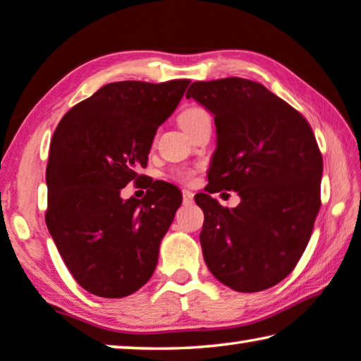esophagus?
<instances>
[{"label":"esophagus","mask_w":361,"mask_h":361,"mask_svg":"<svg viewBox=\"0 0 361 361\" xmlns=\"http://www.w3.org/2000/svg\"><path fill=\"white\" fill-rule=\"evenodd\" d=\"M194 199V192L190 190H183V202L185 204H191Z\"/></svg>","instance_id":"obj_1"}]
</instances>
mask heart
Here are the masks:
<instances>
[{
  "label": "heart",
  "mask_w": 361,
  "mask_h": 361,
  "mask_svg": "<svg viewBox=\"0 0 361 361\" xmlns=\"http://www.w3.org/2000/svg\"><path fill=\"white\" fill-rule=\"evenodd\" d=\"M205 118H210L209 114L204 111V109H199V107H191V109H186L185 112H181V116L178 117V123L183 130H188L192 125H196L197 122H201V120ZM194 176V170L191 169H183L176 171V178L181 180V181H191Z\"/></svg>",
  "instance_id": "obj_1"
}]
</instances>
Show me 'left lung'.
<instances>
[{
  "mask_svg": "<svg viewBox=\"0 0 361 361\" xmlns=\"http://www.w3.org/2000/svg\"><path fill=\"white\" fill-rule=\"evenodd\" d=\"M192 98L214 116L216 147L199 234L210 273L238 293H259L288 276L304 254L319 210L323 159L302 114L252 80L194 82ZM236 190L238 208L209 196Z\"/></svg>",
  "mask_w": 361,
  "mask_h": 361,
  "instance_id": "1",
  "label": "left lung"
}]
</instances>
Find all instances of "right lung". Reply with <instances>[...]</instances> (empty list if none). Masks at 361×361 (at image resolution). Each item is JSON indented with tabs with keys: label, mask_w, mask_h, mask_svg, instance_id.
<instances>
[{
	"label": "right lung",
	"mask_w": 361,
	"mask_h": 361,
	"mask_svg": "<svg viewBox=\"0 0 361 361\" xmlns=\"http://www.w3.org/2000/svg\"><path fill=\"white\" fill-rule=\"evenodd\" d=\"M188 85L109 83L57 125L47 167V226L68 271L91 294L130 295L156 270L181 192L138 170L147 165L156 131ZM133 179L150 190L141 202H125L119 191Z\"/></svg>",
	"instance_id": "obj_1"
}]
</instances>
